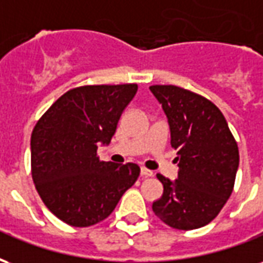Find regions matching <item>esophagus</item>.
Masks as SVG:
<instances>
[{
	"label": "esophagus",
	"instance_id": "1",
	"mask_svg": "<svg viewBox=\"0 0 263 263\" xmlns=\"http://www.w3.org/2000/svg\"><path fill=\"white\" fill-rule=\"evenodd\" d=\"M141 176L142 177L154 176V172L149 171V169H146V167H141Z\"/></svg>",
	"mask_w": 263,
	"mask_h": 263
}]
</instances>
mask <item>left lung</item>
<instances>
[{"label": "left lung", "mask_w": 263, "mask_h": 263, "mask_svg": "<svg viewBox=\"0 0 263 263\" xmlns=\"http://www.w3.org/2000/svg\"><path fill=\"white\" fill-rule=\"evenodd\" d=\"M163 108L177 151L176 180L158 175L163 194L152 210L176 230L213 221L231 196L239 154L224 115L214 104L177 86H151Z\"/></svg>", "instance_id": "obj_1"}]
</instances>
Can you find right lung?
Instances as JSON below:
<instances>
[{
	"instance_id": "obj_1",
	"label": "right lung",
	"mask_w": 263,
	"mask_h": 263,
	"mask_svg": "<svg viewBox=\"0 0 263 263\" xmlns=\"http://www.w3.org/2000/svg\"><path fill=\"white\" fill-rule=\"evenodd\" d=\"M137 91V84L77 87L56 100L33 128V183L45 205L66 224L90 227L105 220L137 182L138 165L97 156Z\"/></svg>"
}]
</instances>
